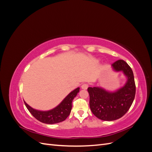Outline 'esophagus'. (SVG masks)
Returning a JSON list of instances; mask_svg holds the SVG:
<instances>
[{
  "label": "esophagus",
  "mask_w": 152,
  "mask_h": 152,
  "mask_svg": "<svg viewBox=\"0 0 152 152\" xmlns=\"http://www.w3.org/2000/svg\"><path fill=\"white\" fill-rule=\"evenodd\" d=\"M88 87H89V85L87 84H83L81 86V88L82 89H87V88H88Z\"/></svg>",
  "instance_id": "1"
}]
</instances>
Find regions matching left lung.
I'll use <instances>...</instances> for the list:
<instances>
[{
	"label": "left lung",
	"mask_w": 152,
	"mask_h": 152,
	"mask_svg": "<svg viewBox=\"0 0 152 152\" xmlns=\"http://www.w3.org/2000/svg\"><path fill=\"white\" fill-rule=\"evenodd\" d=\"M112 66L115 71H122L127 77L124 86L113 93L99 87H89L87 89L91 112L97 118L107 121L117 120L124 116L130 108L136 94L134 74L129 65L119 59Z\"/></svg>",
	"instance_id": "8db88e82"
}]
</instances>
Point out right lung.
Masks as SVG:
<instances>
[{
    "label": "right lung",
    "mask_w": 152,
    "mask_h": 152,
    "mask_svg": "<svg viewBox=\"0 0 152 152\" xmlns=\"http://www.w3.org/2000/svg\"><path fill=\"white\" fill-rule=\"evenodd\" d=\"M79 87H77L72 91L60 104L49 111H39L30 107L25 102L24 103L28 111L37 120L48 124H56L64 121L70 115L72 107V101L79 92Z\"/></svg>",
    "instance_id": "right-lung-1"
}]
</instances>
